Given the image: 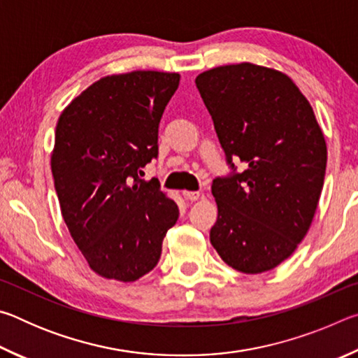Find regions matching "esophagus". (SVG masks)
I'll return each instance as SVG.
<instances>
[{
    "label": "esophagus",
    "instance_id": "obj_1",
    "mask_svg": "<svg viewBox=\"0 0 358 358\" xmlns=\"http://www.w3.org/2000/svg\"><path fill=\"white\" fill-rule=\"evenodd\" d=\"M183 196L187 199V201L196 202L197 199L201 197V192H197V191H183Z\"/></svg>",
    "mask_w": 358,
    "mask_h": 358
}]
</instances>
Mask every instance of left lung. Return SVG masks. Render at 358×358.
I'll list each match as a JSON object with an SVG mask.
<instances>
[{"mask_svg":"<svg viewBox=\"0 0 358 358\" xmlns=\"http://www.w3.org/2000/svg\"><path fill=\"white\" fill-rule=\"evenodd\" d=\"M196 85L232 169L211 185L217 220L210 241L232 268L264 273L311 226L327 167L324 134L310 102L280 71L227 64L199 74Z\"/></svg>","mask_w":358,"mask_h":358,"instance_id":"left-lung-1","label":"left lung"}]
</instances>
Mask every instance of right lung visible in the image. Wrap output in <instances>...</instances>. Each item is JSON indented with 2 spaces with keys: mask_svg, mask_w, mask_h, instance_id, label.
<instances>
[{
  "mask_svg": "<svg viewBox=\"0 0 358 358\" xmlns=\"http://www.w3.org/2000/svg\"><path fill=\"white\" fill-rule=\"evenodd\" d=\"M175 72L107 76L59 115L52 173L63 220L94 273L136 281L156 266L178 207L145 181L157 131L177 92Z\"/></svg>",
  "mask_w": 358,
  "mask_h": 358,
  "instance_id": "right-lung-1",
  "label": "right lung"
}]
</instances>
